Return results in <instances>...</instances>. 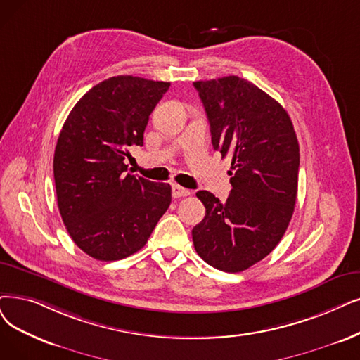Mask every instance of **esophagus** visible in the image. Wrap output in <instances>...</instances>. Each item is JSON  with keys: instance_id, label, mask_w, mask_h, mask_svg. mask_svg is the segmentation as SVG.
Instances as JSON below:
<instances>
[{"instance_id": "1", "label": "esophagus", "mask_w": 360, "mask_h": 360, "mask_svg": "<svg viewBox=\"0 0 360 360\" xmlns=\"http://www.w3.org/2000/svg\"><path fill=\"white\" fill-rule=\"evenodd\" d=\"M191 191L189 189H184L179 184H172V196L174 198H183V196H189Z\"/></svg>"}]
</instances>
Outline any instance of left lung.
I'll return each mask as SVG.
<instances>
[{
	"instance_id": "8db88e82",
	"label": "left lung",
	"mask_w": 360,
	"mask_h": 360,
	"mask_svg": "<svg viewBox=\"0 0 360 360\" xmlns=\"http://www.w3.org/2000/svg\"><path fill=\"white\" fill-rule=\"evenodd\" d=\"M212 148L232 156L227 200L196 196L205 217L192 230L198 255L238 273L269 255L288 227L297 199L300 148L290 115L267 93L239 77L196 81Z\"/></svg>"
}]
</instances>
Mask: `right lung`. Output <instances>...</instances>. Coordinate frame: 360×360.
<instances>
[{"label":"right lung","instance_id":"right-lung-1","mask_svg":"<svg viewBox=\"0 0 360 360\" xmlns=\"http://www.w3.org/2000/svg\"><path fill=\"white\" fill-rule=\"evenodd\" d=\"M168 89L133 75L105 79L78 100L57 139V205L72 240L96 260L141 250L171 204L169 184L133 176L127 165Z\"/></svg>","mask_w":360,"mask_h":360}]
</instances>
